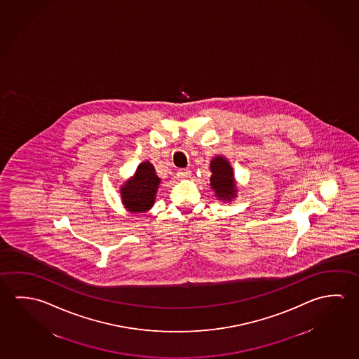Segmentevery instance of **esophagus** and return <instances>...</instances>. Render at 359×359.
Masks as SVG:
<instances>
[{
    "label": "esophagus",
    "mask_w": 359,
    "mask_h": 359,
    "mask_svg": "<svg viewBox=\"0 0 359 359\" xmlns=\"http://www.w3.org/2000/svg\"><path fill=\"white\" fill-rule=\"evenodd\" d=\"M177 177L180 179H187V177H190V170L189 169H180L177 171Z\"/></svg>",
    "instance_id": "34e87169"
}]
</instances>
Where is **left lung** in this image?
Here are the masks:
<instances>
[{"label": "left lung", "instance_id": "1", "mask_svg": "<svg viewBox=\"0 0 359 359\" xmlns=\"http://www.w3.org/2000/svg\"><path fill=\"white\" fill-rule=\"evenodd\" d=\"M210 187L215 191L217 199L223 201H231L238 193L236 180H234V171L229 161L224 156L217 155L210 161Z\"/></svg>", "mask_w": 359, "mask_h": 359}]
</instances>
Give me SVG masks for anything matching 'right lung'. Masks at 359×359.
<instances>
[{"instance_id":"1","label":"right lung","mask_w":359,"mask_h":359,"mask_svg":"<svg viewBox=\"0 0 359 359\" xmlns=\"http://www.w3.org/2000/svg\"><path fill=\"white\" fill-rule=\"evenodd\" d=\"M160 177L153 164L144 161L137 166L134 177H130L120 190L125 208L130 212H145L151 209L159 188Z\"/></svg>"}]
</instances>
